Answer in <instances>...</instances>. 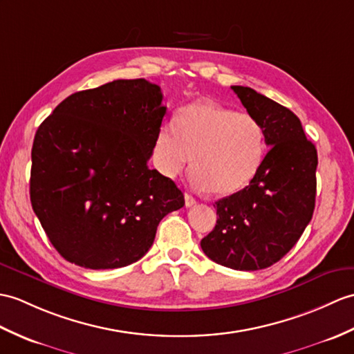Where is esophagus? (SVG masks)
Wrapping results in <instances>:
<instances>
[{"label": "esophagus", "mask_w": 354, "mask_h": 354, "mask_svg": "<svg viewBox=\"0 0 354 354\" xmlns=\"http://www.w3.org/2000/svg\"><path fill=\"white\" fill-rule=\"evenodd\" d=\"M184 197H185V207H187V208H190V207H193V205H196V199H194V197H193L192 194L185 193Z\"/></svg>", "instance_id": "34e87169"}]
</instances>
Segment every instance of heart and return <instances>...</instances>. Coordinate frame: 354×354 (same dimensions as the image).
Segmentation results:
<instances>
[{"label":"heart","instance_id":"1","mask_svg":"<svg viewBox=\"0 0 354 354\" xmlns=\"http://www.w3.org/2000/svg\"><path fill=\"white\" fill-rule=\"evenodd\" d=\"M266 157V131L249 113L214 102H194L166 122L153 145V158L169 178L192 162V184L217 196L240 192L257 176Z\"/></svg>","mask_w":354,"mask_h":354}]
</instances>
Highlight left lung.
<instances>
[{
  "instance_id": "obj_1",
  "label": "left lung",
  "mask_w": 354,
  "mask_h": 354,
  "mask_svg": "<svg viewBox=\"0 0 354 354\" xmlns=\"http://www.w3.org/2000/svg\"><path fill=\"white\" fill-rule=\"evenodd\" d=\"M231 88L264 127L270 149L248 187L216 202L217 223L201 248L220 266L254 271L282 259L306 229L315 208L318 157L291 110L250 87Z\"/></svg>"
}]
</instances>
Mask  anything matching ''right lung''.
Masks as SVG:
<instances>
[{"mask_svg": "<svg viewBox=\"0 0 354 354\" xmlns=\"http://www.w3.org/2000/svg\"><path fill=\"white\" fill-rule=\"evenodd\" d=\"M157 84L116 80L66 97L40 123L30 199L49 241L72 264L127 267L145 257L164 216L184 207L147 167L166 106Z\"/></svg>", "mask_w": 354, "mask_h": 354, "instance_id": "obj_1", "label": "right lung"}]
</instances>
